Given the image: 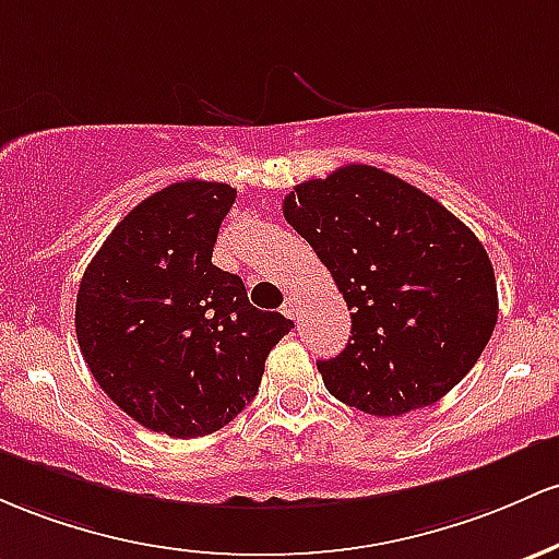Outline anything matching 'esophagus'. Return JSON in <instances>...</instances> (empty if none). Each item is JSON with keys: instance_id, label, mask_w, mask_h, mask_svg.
<instances>
[{"instance_id": "obj_1", "label": "esophagus", "mask_w": 559, "mask_h": 559, "mask_svg": "<svg viewBox=\"0 0 559 559\" xmlns=\"http://www.w3.org/2000/svg\"><path fill=\"white\" fill-rule=\"evenodd\" d=\"M282 313L290 319H298V298L296 296L285 298V304H282Z\"/></svg>"}]
</instances>
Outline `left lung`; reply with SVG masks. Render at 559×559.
Returning <instances> with one entry per match:
<instances>
[{
    "instance_id": "obj_1",
    "label": "left lung",
    "mask_w": 559,
    "mask_h": 559,
    "mask_svg": "<svg viewBox=\"0 0 559 559\" xmlns=\"http://www.w3.org/2000/svg\"><path fill=\"white\" fill-rule=\"evenodd\" d=\"M282 213L348 304V346L317 361L337 401L399 417L475 367L497 328V277L478 237L438 200L354 163L298 185Z\"/></svg>"
}]
</instances>
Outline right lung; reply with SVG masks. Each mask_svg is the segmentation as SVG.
<instances>
[{"mask_svg": "<svg viewBox=\"0 0 559 559\" xmlns=\"http://www.w3.org/2000/svg\"><path fill=\"white\" fill-rule=\"evenodd\" d=\"M237 190L187 179L142 200L97 250L76 296V337L108 396L155 432L198 438L255 399L293 319L250 306L213 266Z\"/></svg>", "mask_w": 559, "mask_h": 559, "instance_id": "right-lung-1", "label": "right lung"}]
</instances>
